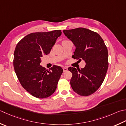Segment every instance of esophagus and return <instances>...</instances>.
<instances>
[{"label": "esophagus", "instance_id": "34e87169", "mask_svg": "<svg viewBox=\"0 0 126 126\" xmlns=\"http://www.w3.org/2000/svg\"><path fill=\"white\" fill-rule=\"evenodd\" d=\"M63 69L64 72H65V71H66L68 70V69L66 68H65V67H63Z\"/></svg>", "mask_w": 126, "mask_h": 126}]
</instances>
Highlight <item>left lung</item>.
Segmentation results:
<instances>
[{
  "instance_id": "1",
  "label": "left lung",
  "mask_w": 126,
  "mask_h": 126,
  "mask_svg": "<svg viewBox=\"0 0 126 126\" xmlns=\"http://www.w3.org/2000/svg\"><path fill=\"white\" fill-rule=\"evenodd\" d=\"M76 47L72 57L85 61L81 70L69 67L72 73L70 85L73 91L82 96L93 94L104 80L108 68V52L104 41L96 32L85 28L63 31Z\"/></svg>"
}]
</instances>
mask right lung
I'll return each instance as SVG.
<instances>
[{"label":"right lung","mask_w":126,"mask_h":126,"mask_svg":"<svg viewBox=\"0 0 126 126\" xmlns=\"http://www.w3.org/2000/svg\"><path fill=\"white\" fill-rule=\"evenodd\" d=\"M61 30L28 34L17 44L14 52V67L24 89L34 97L45 98L55 92L63 69L53 65L50 70L40 65L41 58L50 53Z\"/></svg>","instance_id":"right-lung-1"}]
</instances>
